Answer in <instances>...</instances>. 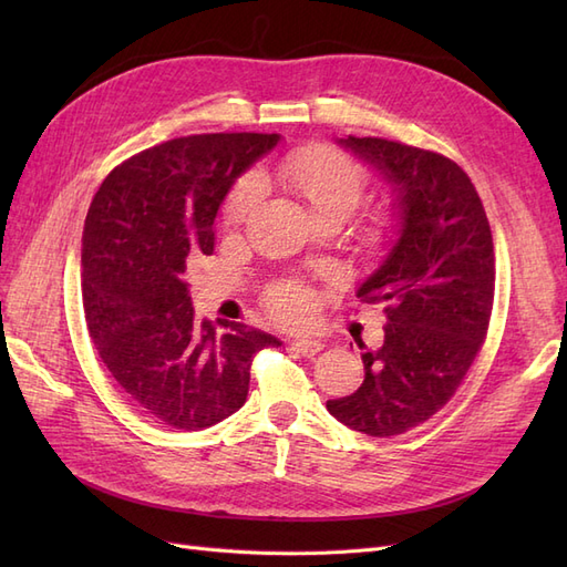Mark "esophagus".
Here are the masks:
<instances>
[{"instance_id": "1", "label": "esophagus", "mask_w": 567, "mask_h": 567, "mask_svg": "<svg viewBox=\"0 0 567 567\" xmlns=\"http://www.w3.org/2000/svg\"><path fill=\"white\" fill-rule=\"evenodd\" d=\"M290 346H293V350H298L300 354L312 357L323 348V342L317 340V338H296L293 342H290Z\"/></svg>"}]
</instances>
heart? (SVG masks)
Listing matches in <instances>:
<instances>
[{
    "mask_svg": "<svg viewBox=\"0 0 567 567\" xmlns=\"http://www.w3.org/2000/svg\"><path fill=\"white\" fill-rule=\"evenodd\" d=\"M279 175L293 192L310 205L317 219H348L367 194L369 177L362 165L333 146L298 148L281 161ZM265 194L262 173H248L234 186L227 200V221L241 225ZM271 307L279 317L298 321L310 312V298L298 284L279 286L271 293Z\"/></svg>",
    "mask_w": 567,
    "mask_h": 567,
    "instance_id": "1",
    "label": "heart"
}]
</instances>
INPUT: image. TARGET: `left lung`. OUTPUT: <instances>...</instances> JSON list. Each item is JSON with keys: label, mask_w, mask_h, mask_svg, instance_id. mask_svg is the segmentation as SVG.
Wrapping results in <instances>:
<instances>
[{"label": "left lung", "mask_w": 567, "mask_h": 567, "mask_svg": "<svg viewBox=\"0 0 567 567\" xmlns=\"http://www.w3.org/2000/svg\"><path fill=\"white\" fill-rule=\"evenodd\" d=\"M340 146L369 163L392 188L398 219L388 255L357 288L383 302L379 350H367L364 383L326 409L371 437L402 435L452 400L485 342L494 302V246L473 182L433 151L379 136Z\"/></svg>", "instance_id": "1"}]
</instances>
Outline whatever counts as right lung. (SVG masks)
I'll return each instance as SVG.
<instances>
[{
    "mask_svg": "<svg viewBox=\"0 0 567 567\" xmlns=\"http://www.w3.org/2000/svg\"><path fill=\"white\" fill-rule=\"evenodd\" d=\"M279 134H194L136 153L99 186L82 234V302L101 362L148 416L203 431L248 398L252 354L281 340L198 321L186 260L213 255L229 188Z\"/></svg>",
    "mask_w": 567,
    "mask_h": 567,
    "instance_id": "right-lung-1",
    "label": "right lung"
}]
</instances>
